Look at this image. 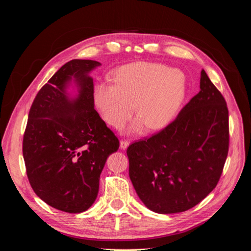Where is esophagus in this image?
Returning <instances> with one entry per match:
<instances>
[{"label": "esophagus", "instance_id": "esophagus-1", "mask_svg": "<svg viewBox=\"0 0 251 251\" xmlns=\"http://www.w3.org/2000/svg\"><path fill=\"white\" fill-rule=\"evenodd\" d=\"M128 144H130V142H128L127 140H121V141H120V149H121V150L127 149Z\"/></svg>", "mask_w": 251, "mask_h": 251}]
</instances>
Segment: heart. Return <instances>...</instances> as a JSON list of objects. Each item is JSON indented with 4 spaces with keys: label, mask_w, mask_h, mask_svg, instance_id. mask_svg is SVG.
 Here are the masks:
<instances>
[{
    "label": "heart",
    "mask_w": 251,
    "mask_h": 251,
    "mask_svg": "<svg viewBox=\"0 0 251 251\" xmlns=\"http://www.w3.org/2000/svg\"><path fill=\"white\" fill-rule=\"evenodd\" d=\"M185 91L181 72L161 64L140 62L119 68L113 82L98 83L94 98L103 119L116 128L131 118L135 108L139 117L127 132L138 133L144 126L159 130L170 125L183 102Z\"/></svg>",
    "instance_id": "heart-1"
}]
</instances>
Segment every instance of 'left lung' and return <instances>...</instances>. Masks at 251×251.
<instances>
[{"instance_id":"8db88e82","label":"left lung","mask_w":251,"mask_h":251,"mask_svg":"<svg viewBox=\"0 0 251 251\" xmlns=\"http://www.w3.org/2000/svg\"><path fill=\"white\" fill-rule=\"evenodd\" d=\"M228 146L226 101L202 70L199 93L177 118L161 132L127 148L128 175L151 211H185L216 187Z\"/></svg>"}]
</instances>
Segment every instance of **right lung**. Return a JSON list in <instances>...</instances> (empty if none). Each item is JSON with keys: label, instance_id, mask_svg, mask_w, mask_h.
I'll use <instances>...</instances> for the list:
<instances>
[{"label": "right lung", "instance_id": "add662e5", "mask_svg": "<svg viewBox=\"0 0 251 251\" xmlns=\"http://www.w3.org/2000/svg\"><path fill=\"white\" fill-rule=\"evenodd\" d=\"M101 64L72 59L35 96L23 139L27 176L37 197L58 210L92 206L108 157L119 140L94 109L93 78Z\"/></svg>", "mask_w": 251, "mask_h": 251}]
</instances>
